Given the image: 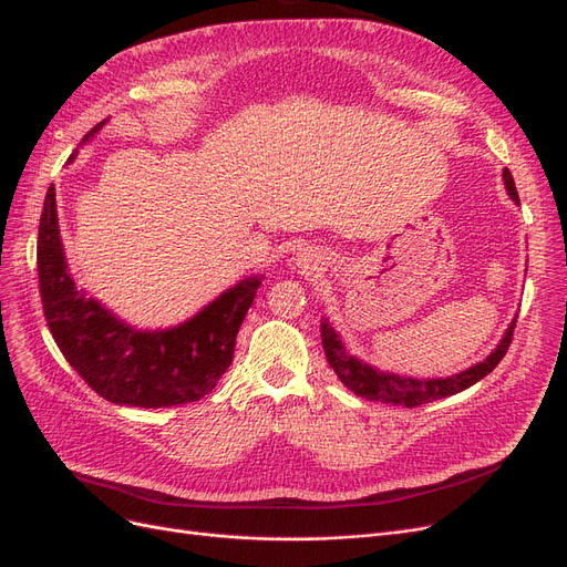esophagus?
Instances as JSON below:
<instances>
[{
    "label": "esophagus",
    "instance_id": "1",
    "mask_svg": "<svg viewBox=\"0 0 567 567\" xmlns=\"http://www.w3.org/2000/svg\"><path fill=\"white\" fill-rule=\"evenodd\" d=\"M296 264H299L301 268H310L312 266V257L308 252H301L299 259H296Z\"/></svg>",
    "mask_w": 567,
    "mask_h": 567
}]
</instances>
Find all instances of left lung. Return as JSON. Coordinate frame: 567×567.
Wrapping results in <instances>:
<instances>
[{
  "mask_svg": "<svg viewBox=\"0 0 567 567\" xmlns=\"http://www.w3.org/2000/svg\"><path fill=\"white\" fill-rule=\"evenodd\" d=\"M503 182H505V188H508L511 197L515 202H519L515 178L508 167L503 169ZM515 326H517V319L511 323V329L505 331L498 347L487 355L483 363L473 365V368H468L455 377H449V379H411V377L377 372L374 368L361 363L359 359H353V355L347 353V349L342 347L338 333L333 331V326H329V321L321 323V344L326 351V359H329V365L336 370L338 379L347 385L349 391H353L355 395H361L365 400H372V402L400 404V406L413 409V406H421V404H427V402H434L441 398L455 395L460 391H466L468 385L478 383L483 377H487L501 363L503 355L508 353Z\"/></svg>",
  "mask_w": 567,
  "mask_h": 567,
  "instance_id": "1",
  "label": "left lung"
}]
</instances>
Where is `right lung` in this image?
I'll use <instances>...</instances> for the list:
<instances>
[{"mask_svg":"<svg viewBox=\"0 0 567 567\" xmlns=\"http://www.w3.org/2000/svg\"><path fill=\"white\" fill-rule=\"evenodd\" d=\"M37 268L48 329L69 365L107 402L142 409L197 402L216 389L231 365L238 329L261 285L259 278L238 282L176 329L133 331L94 299H84L66 274L54 186L48 188L41 212Z\"/></svg>","mask_w":567,"mask_h":567,"instance_id":"obj_1","label":"right lung"}]
</instances>
